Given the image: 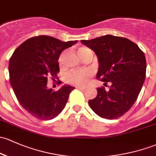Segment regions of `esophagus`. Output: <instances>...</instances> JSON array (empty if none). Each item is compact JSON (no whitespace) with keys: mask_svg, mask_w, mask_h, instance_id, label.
I'll return each mask as SVG.
<instances>
[{"mask_svg":"<svg viewBox=\"0 0 156 156\" xmlns=\"http://www.w3.org/2000/svg\"><path fill=\"white\" fill-rule=\"evenodd\" d=\"M76 88H77V89H79V90H85V89H86V87H83V86H77Z\"/></svg>","mask_w":156,"mask_h":156,"instance_id":"esophagus-1","label":"esophagus"}]
</instances>
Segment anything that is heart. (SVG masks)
<instances>
[{
    "label": "heart",
    "instance_id": "obj_1",
    "mask_svg": "<svg viewBox=\"0 0 156 156\" xmlns=\"http://www.w3.org/2000/svg\"><path fill=\"white\" fill-rule=\"evenodd\" d=\"M78 53L81 58H83L89 54H93L92 51L87 47L82 46L78 48ZM62 60V57H60V60ZM92 72L90 70L84 69V70H73L70 71L66 75L65 81L67 83H71L74 85H85L88 83L90 78H91Z\"/></svg>",
    "mask_w": 156,
    "mask_h": 156
}]
</instances>
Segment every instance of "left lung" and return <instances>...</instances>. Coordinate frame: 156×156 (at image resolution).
Wrapping results in <instances>:
<instances>
[{
    "mask_svg": "<svg viewBox=\"0 0 156 156\" xmlns=\"http://www.w3.org/2000/svg\"><path fill=\"white\" fill-rule=\"evenodd\" d=\"M81 42L97 55L96 78L111 84L108 90L105 87L97 88L96 97L88 101L90 107L105 119L122 117L134 104L145 81L144 52L129 39L112 35Z\"/></svg>",
    "mask_w": 156,
    "mask_h": 156,
    "instance_id": "1",
    "label": "left lung"
}]
</instances>
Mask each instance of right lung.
<instances>
[{"label":"right lung","mask_w":156,"mask_h":156,"mask_svg":"<svg viewBox=\"0 0 156 156\" xmlns=\"http://www.w3.org/2000/svg\"><path fill=\"white\" fill-rule=\"evenodd\" d=\"M77 42L38 36L26 40L13 52L9 63L10 84L21 105L34 117L54 119L64 108L75 87L63 85L54 91L47 87V82L60 72L58 59L62 51Z\"/></svg>","instance_id":"right-lung-1"}]
</instances>
